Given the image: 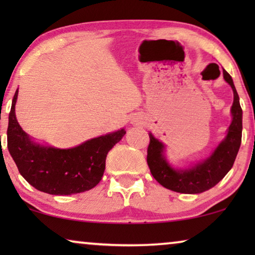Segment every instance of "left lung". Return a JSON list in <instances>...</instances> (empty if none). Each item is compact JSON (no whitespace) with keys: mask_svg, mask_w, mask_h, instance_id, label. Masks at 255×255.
<instances>
[{"mask_svg":"<svg viewBox=\"0 0 255 255\" xmlns=\"http://www.w3.org/2000/svg\"><path fill=\"white\" fill-rule=\"evenodd\" d=\"M225 81L233 90L232 123L228 135L222 141L210 158L200 165L187 170H175L163 158V145L149 133L147 147V165L153 177L167 189L182 194H198L215 187L224 177L235 163L242 144L243 110L239 104L238 93L233 85L232 78L226 71H223Z\"/></svg>","mask_w":255,"mask_h":255,"instance_id":"8db88e82","label":"left lung"}]
</instances>
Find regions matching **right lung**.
Listing matches in <instances>:
<instances>
[{"mask_svg":"<svg viewBox=\"0 0 255 255\" xmlns=\"http://www.w3.org/2000/svg\"><path fill=\"white\" fill-rule=\"evenodd\" d=\"M18 89L9 114L8 149L20 175L36 189L51 195H72L90 190L102 179L108 152L127 133L124 128L90 139L68 149L34 144L19 127L15 115Z\"/></svg>","mask_w":255,"mask_h":255,"instance_id":"add662e5","label":"right lung"}]
</instances>
